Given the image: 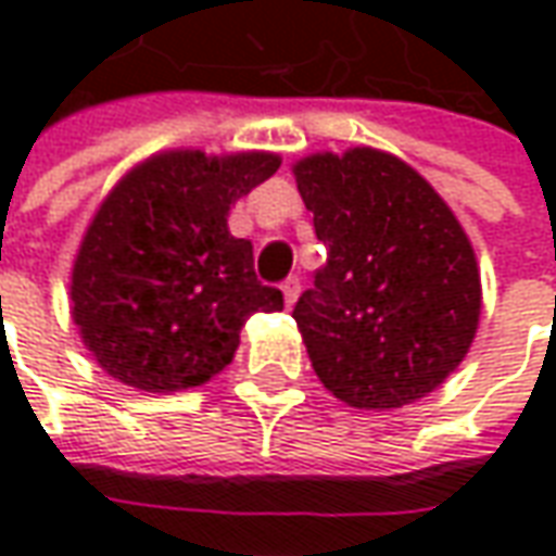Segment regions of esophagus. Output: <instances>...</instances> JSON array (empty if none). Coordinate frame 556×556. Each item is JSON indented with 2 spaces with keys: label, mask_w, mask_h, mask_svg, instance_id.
Wrapping results in <instances>:
<instances>
[{
  "label": "esophagus",
  "mask_w": 556,
  "mask_h": 556,
  "mask_svg": "<svg viewBox=\"0 0 556 556\" xmlns=\"http://www.w3.org/2000/svg\"><path fill=\"white\" fill-rule=\"evenodd\" d=\"M282 294H286V306H294L298 303V298H301V279L298 277H289L286 282H282Z\"/></svg>",
  "instance_id": "1"
}]
</instances>
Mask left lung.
Here are the masks:
<instances>
[{"label": "left lung", "mask_w": 556, "mask_h": 556, "mask_svg": "<svg viewBox=\"0 0 556 556\" xmlns=\"http://www.w3.org/2000/svg\"><path fill=\"white\" fill-rule=\"evenodd\" d=\"M327 265L294 306L315 375L351 408H402L465 361L479 325L467 235L408 163L372 148L294 166Z\"/></svg>", "instance_id": "1"}]
</instances>
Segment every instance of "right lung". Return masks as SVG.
<instances>
[{
  "instance_id": "add662e5",
  "label": "right lung",
  "mask_w": 556,
  "mask_h": 556,
  "mask_svg": "<svg viewBox=\"0 0 556 556\" xmlns=\"http://www.w3.org/2000/svg\"><path fill=\"white\" fill-rule=\"evenodd\" d=\"M277 169L262 151H169L106 195L71 277L74 321L106 375L148 393L205 384L231 363L250 315L282 309V291L255 277L253 243L226 226Z\"/></svg>"
}]
</instances>
